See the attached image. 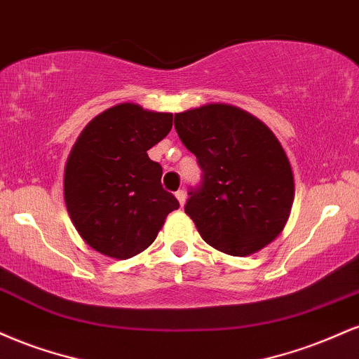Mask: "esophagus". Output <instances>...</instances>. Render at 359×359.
Instances as JSON below:
<instances>
[{
    "instance_id": "1",
    "label": "esophagus",
    "mask_w": 359,
    "mask_h": 359,
    "mask_svg": "<svg viewBox=\"0 0 359 359\" xmlns=\"http://www.w3.org/2000/svg\"><path fill=\"white\" fill-rule=\"evenodd\" d=\"M175 195H176V198H178L180 205L183 206V205H184V201H187V191H184V189H178V191H176Z\"/></svg>"
}]
</instances>
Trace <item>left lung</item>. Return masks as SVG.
<instances>
[{"instance_id":"1","label":"left lung","mask_w":359,"mask_h":359,"mask_svg":"<svg viewBox=\"0 0 359 359\" xmlns=\"http://www.w3.org/2000/svg\"><path fill=\"white\" fill-rule=\"evenodd\" d=\"M175 128L201 168L184 212L205 242L235 257L271 243L294 201L292 170L272 130L226 104L176 114Z\"/></svg>"}]
</instances>
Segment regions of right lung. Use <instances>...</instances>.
<instances>
[{
    "instance_id": "obj_1",
    "label": "right lung",
    "mask_w": 359,
    "mask_h": 359,
    "mask_svg": "<svg viewBox=\"0 0 359 359\" xmlns=\"http://www.w3.org/2000/svg\"><path fill=\"white\" fill-rule=\"evenodd\" d=\"M172 114L119 104L82 130L65 168V203L94 250L129 259L158 237L180 203L163 188L161 164L147 151L168 136Z\"/></svg>"
}]
</instances>
